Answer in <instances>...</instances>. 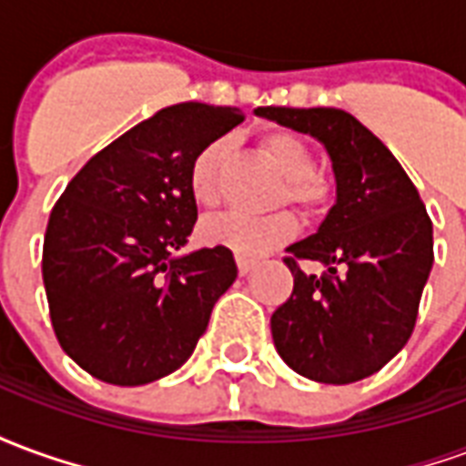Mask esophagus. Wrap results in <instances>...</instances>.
<instances>
[{
	"mask_svg": "<svg viewBox=\"0 0 466 466\" xmlns=\"http://www.w3.org/2000/svg\"><path fill=\"white\" fill-rule=\"evenodd\" d=\"M254 264H257V259H249V257H237V269H239V274H249L254 269Z\"/></svg>",
	"mask_w": 466,
	"mask_h": 466,
	"instance_id": "34e87169",
	"label": "esophagus"
}]
</instances>
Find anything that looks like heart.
<instances>
[{
    "mask_svg": "<svg viewBox=\"0 0 466 466\" xmlns=\"http://www.w3.org/2000/svg\"><path fill=\"white\" fill-rule=\"evenodd\" d=\"M262 149L272 162L279 167V172L287 177L284 189L279 194V204H294L304 217H319L329 209L334 199L332 182L317 172V159L309 144L299 134L269 132L262 137ZM229 152V139H212L194 154L187 172V187L189 197L197 207L214 209L222 202V169L224 159ZM299 229V222L292 212H277L262 219L244 217V214H224L217 219H207L199 227V237L209 247H224L237 257H257L289 242Z\"/></svg>",
    "mask_w": 466,
    "mask_h": 466,
    "instance_id": "heart-1",
    "label": "heart"
}]
</instances>
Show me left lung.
I'll return each mask as SVG.
<instances>
[{
	"label": "left lung",
	"mask_w": 466,
	"mask_h": 466,
	"mask_svg": "<svg viewBox=\"0 0 466 466\" xmlns=\"http://www.w3.org/2000/svg\"><path fill=\"white\" fill-rule=\"evenodd\" d=\"M257 115L317 137L337 177V204L319 232L284 257L294 289L272 314L274 347L307 380L360 381L414 332L434 262L430 214L394 154L350 112L259 106ZM302 261L328 272L307 275Z\"/></svg>",
	"instance_id": "obj_1"
}]
</instances>
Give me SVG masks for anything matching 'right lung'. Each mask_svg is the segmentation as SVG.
<instances>
[{"label":"right lung","instance_id":"add662e5","mask_svg":"<svg viewBox=\"0 0 466 466\" xmlns=\"http://www.w3.org/2000/svg\"><path fill=\"white\" fill-rule=\"evenodd\" d=\"M239 122L232 106H167L96 152L56 199L42 249L49 317L96 380L137 387L179 370L237 279L224 247L174 252L197 222L189 162Z\"/></svg>","mask_w":466,"mask_h":466}]
</instances>
